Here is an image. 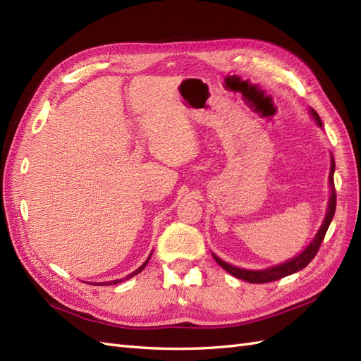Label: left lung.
Here are the masks:
<instances>
[{"label": "left lung", "mask_w": 361, "mask_h": 361, "mask_svg": "<svg viewBox=\"0 0 361 361\" xmlns=\"http://www.w3.org/2000/svg\"><path fill=\"white\" fill-rule=\"evenodd\" d=\"M310 113H312L313 118L316 120V123H318L319 126H322V122H321L318 113H316L314 110H312ZM334 169H336V164H334V158L331 155V170H330V190H331V195H330V200H329V209H326L324 223H322L321 228L318 231V233H316V236L313 238V241L304 248L302 253H300L297 257H293V259L285 262V264H280V265L271 267V268L262 269V271L241 269V268L233 267L231 264H226L224 260H221L218 256L212 255L216 264L220 265L223 269H226L228 274L235 276L236 279L245 280L248 283L276 281V280H280L283 277L290 276V274H293V272H297V271L307 267L310 262L313 260V257L316 256V253H318V250H319V247H321V244L324 241L325 233H326V231H329L330 223H331L333 216H334V212H336V188H334V178H333L334 176Z\"/></svg>", "instance_id": "1"}]
</instances>
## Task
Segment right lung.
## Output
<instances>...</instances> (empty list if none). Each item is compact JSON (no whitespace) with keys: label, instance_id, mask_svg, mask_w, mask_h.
<instances>
[{"label":"right lung","instance_id":"1","mask_svg":"<svg viewBox=\"0 0 361 361\" xmlns=\"http://www.w3.org/2000/svg\"><path fill=\"white\" fill-rule=\"evenodd\" d=\"M150 256H152V253H150ZM150 256H149V257L146 259V262H145V264H143V265H141L140 268H137V269H135V271L133 272V274H129V276L126 277V280H128V279H130V277H134V276H137V274H138V272H141V271H143V269L146 268V265L149 264V259H150ZM123 280H125V279H120V280H113V281H108V283H104V285H102V286H105V285H117V283H122Z\"/></svg>","mask_w":361,"mask_h":361}]
</instances>
